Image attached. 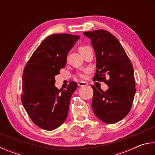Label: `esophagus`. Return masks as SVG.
<instances>
[{
	"mask_svg": "<svg viewBox=\"0 0 155 155\" xmlns=\"http://www.w3.org/2000/svg\"><path fill=\"white\" fill-rule=\"evenodd\" d=\"M86 85H87V83L84 82H80L78 83V86H84Z\"/></svg>",
	"mask_w": 155,
	"mask_h": 155,
	"instance_id": "34e87169",
	"label": "esophagus"
}]
</instances>
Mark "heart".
Wrapping results in <instances>:
<instances>
[{
    "mask_svg": "<svg viewBox=\"0 0 155 155\" xmlns=\"http://www.w3.org/2000/svg\"><path fill=\"white\" fill-rule=\"evenodd\" d=\"M88 48V46H81V47L79 48V51L81 53L83 50H84L86 48ZM89 72V70H86L84 72H80L77 73L78 77H79L81 79H85L86 78V73Z\"/></svg>",
    "mask_w": 155,
    "mask_h": 155,
    "instance_id": "b5f03b06",
    "label": "heart"
}]
</instances>
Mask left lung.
<instances>
[{
    "mask_svg": "<svg viewBox=\"0 0 155 155\" xmlns=\"http://www.w3.org/2000/svg\"><path fill=\"white\" fill-rule=\"evenodd\" d=\"M95 51L97 70L94 79L109 86L106 91L93 85L92 101L94 114L107 124L118 123L131 110L135 82L133 65L118 40L107 31L84 32ZM108 76L109 79L106 80Z\"/></svg>",
    "mask_w": 155,
    "mask_h": 155,
    "instance_id": "left-lung-1",
    "label": "left lung"
}]
</instances>
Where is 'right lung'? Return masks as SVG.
Here are the masks:
<instances>
[{"mask_svg":"<svg viewBox=\"0 0 155 155\" xmlns=\"http://www.w3.org/2000/svg\"><path fill=\"white\" fill-rule=\"evenodd\" d=\"M79 36L55 34L43 41L24 67L21 103L32 121L40 128L51 131L64 123L71 97L77 89L75 82L59 91L55 75L67 62V54Z\"/></svg>","mask_w":155,"mask_h":155,"instance_id":"right-lung-1","label":"right lung"}]
</instances>
